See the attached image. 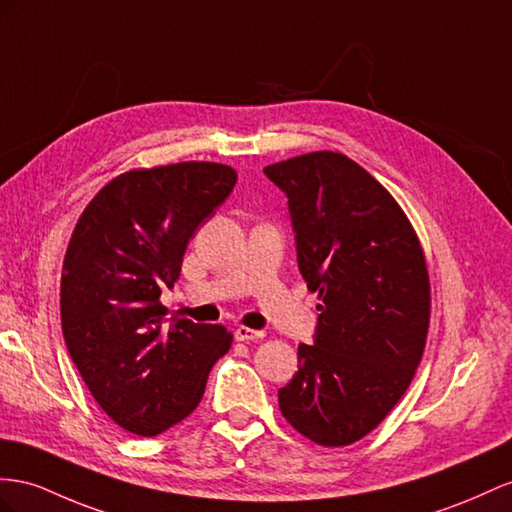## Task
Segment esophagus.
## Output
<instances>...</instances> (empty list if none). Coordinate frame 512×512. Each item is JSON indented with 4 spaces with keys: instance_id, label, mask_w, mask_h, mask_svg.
I'll return each mask as SVG.
<instances>
[{
    "instance_id": "34e87169",
    "label": "esophagus",
    "mask_w": 512,
    "mask_h": 512,
    "mask_svg": "<svg viewBox=\"0 0 512 512\" xmlns=\"http://www.w3.org/2000/svg\"><path fill=\"white\" fill-rule=\"evenodd\" d=\"M235 339L238 342H257V339L264 337V331H255V329H248V326H238V329L233 331Z\"/></svg>"
}]
</instances>
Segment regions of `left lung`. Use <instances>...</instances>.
I'll return each mask as SVG.
<instances>
[{"mask_svg": "<svg viewBox=\"0 0 512 512\" xmlns=\"http://www.w3.org/2000/svg\"><path fill=\"white\" fill-rule=\"evenodd\" d=\"M287 196L298 270L320 298L313 344L279 409L326 448L372 432L411 385L430 320L426 259L409 218L368 170L316 151L264 168Z\"/></svg>", "mask_w": 512, "mask_h": 512, "instance_id": "8db88e82", "label": "left lung"}]
</instances>
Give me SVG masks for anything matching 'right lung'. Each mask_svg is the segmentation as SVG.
Segmentation results:
<instances>
[{
  "mask_svg": "<svg viewBox=\"0 0 512 512\" xmlns=\"http://www.w3.org/2000/svg\"><path fill=\"white\" fill-rule=\"evenodd\" d=\"M238 175L214 162L129 170L88 203L64 255L60 318L69 355L121 428L155 437L199 406L231 333L160 303L183 253Z\"/></svg>",
  "mask_w": 512,
  "mask_h": 512,
  "instance_id": "right-lung-1",
  "label": "right lung"
}]
</instances>
